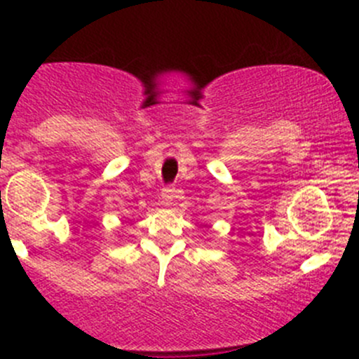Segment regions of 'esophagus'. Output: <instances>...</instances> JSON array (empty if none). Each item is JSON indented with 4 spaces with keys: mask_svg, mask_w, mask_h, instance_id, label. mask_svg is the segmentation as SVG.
Segmentation results:
<instances>
[{
    "mask_svg": "<svg viewBox=\"0 0 359 359\" xmlns=\"http://www.w3.org/2000/svg\"><path fill=\"white\" fill-rule=\"evenodd\" d=\"M178 197V190L175 187H165L162 188L161 191V198H162V204L164 205H171L172 201Z\"/></svg>",
    "mask_w": 359,
    "mask_h": 359,
    "instance_id": "obj_1",
    "label": "esophagus"
}]
</instances>
